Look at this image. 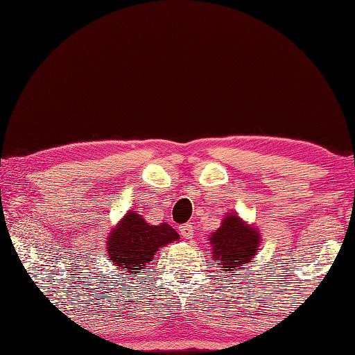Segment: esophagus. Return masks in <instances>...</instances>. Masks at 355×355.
<instances>
[{
  "label": "esophagus",
  "instance_id": "obj_1",
  "mask_svg": "<svg viewBox=\"0 0 355 355\" xmlns=\"http://www.w3.org/2000/svg\"><path fill=\"white\" fill-rule=\"evenodd\" d=\"M180 233H182V236L184 239H192V235H194V230H192V225L184 224V225L180 227Z\"/></svg>",
  "mask_w": 355,
  "mask_h": 355
}]
</instances>
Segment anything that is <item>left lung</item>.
Returning <instances> with one entry per match:
<instances>
[{"instance_id":"8db88e82","label":"left lung","mask_w":355,"mask_h":355,"mask_svg":"<svg viewBox=\"0 0 355 355\" xmlns=\"http://www.w3.org/2000/svg\"><path fill=\"white\" fill-rule=\"evenodd\" d=\"M209 243L214 261H218L214 264H220L219 268H224V271H233L250 263V258L258 250L260 233L244 224L238 216H227L218 230L211 233Z\"/></svg>"}]
</instances>
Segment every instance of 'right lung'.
Returning <instances> with one entry per match:
<instances>
[{
    "label": "right lung",
    "instance_id": "right-lung-1",
    "mask_svg": "<svg viewBox=\"0 0 355 355\" xmlns=\"http://www.w3.org/2000/svg\"><path fill=\"white\" fill-rule=\"evenodd\" d=\"M180 235L169 224L148 225L142 216L130 211L114 228L107 239L110 260L120 269H128L130 277L141 274L153 260L159 248L178 241Z\"/></svg>",
    "mask_w": 355,
    "mask_h": 355
}]
</instances>
